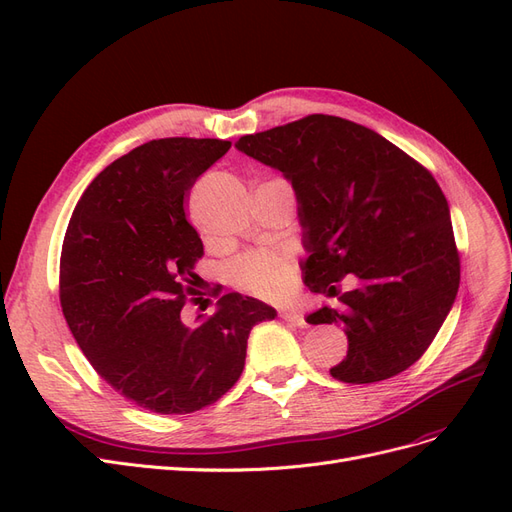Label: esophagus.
<instances>
[{"instance_id": "1", "label": "esophagus", "mask_w": 512, "mask_h": 512, "mask_svg": "<svg viewBox=\"0 0 512 512\" xmlns=\"http://www.w3.org/2000/svg\"><path fill=\"white\" fill-rule=\"evenodd\" d=\"M282 318H284L286 322L297 324V327H307V320H305V316H303L301 312H297V309H284V312H282Z\"/></svg>"}]
</instances>
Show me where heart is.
<instances>
[{
    "label": "heart",
    "mask_w": 512,
    "mask_h": 512,
    "mask_svg": "<svg viewBox=\"0 0 512 512\" xmlns=\"http://www.w3.org/2000/svg\"><path fill=\"white\" fill-rule=\"evenodd\" d=\"M232 277L243 290L256 297L280 301L292 292L297 282V267L282 254L250 252L232 265Z\"/></svg>",
    "instance_id": "heart-1"
}]
</instances>
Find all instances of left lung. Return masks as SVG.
Instances as JSON below:
<instances>
[{"mask_svg":"<svg viewBox=\"0 0 512 512\" xmlns=\"http://www.w3.org/2000/svg\"><path fill=\"white\" fill-rule=\"evenodd\" d=\"M237 149L282 170L299 200L309 290L336 297L309 324H342L346 359L331 376L350 384L393 378L438 335L459 290V250L438 181L378 132L333 115H307L245 134Z\"/></svg>","mask_w":512,"mask_h":512,"instance_id":"1","label":"left lung"}]
</instances>
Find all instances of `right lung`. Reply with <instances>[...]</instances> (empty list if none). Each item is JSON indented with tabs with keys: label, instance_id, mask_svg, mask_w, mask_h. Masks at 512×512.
Returning a JSON list of instances; mask_svg holds the SVG:
<instances>
[{
	"label": "right lung",
	"instance_id": "obj_1",
	"mask_svg": "<svg viewBox=\"0 0 512 512\" xmlns=\"http://www.w3.org/2000/svg\"><path fill=\"white\" fill-rule=\"evenodd\" d=\"M230 149L220 138H158L89 183L59 260V303L98 376L136 406L190 414L239 380L254 324L277 314L222 286L196 327L181 309L203 299L194 273L203 241L185 218L196 179Z\"/></svg>",
	"mask_w": 512,
	"mask_h": 512
}]
</instances>
